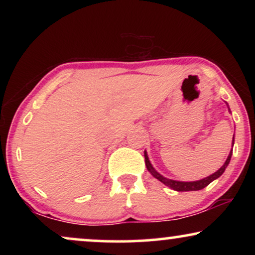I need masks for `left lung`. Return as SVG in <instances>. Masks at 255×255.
<instances>
[{
	"label": "left lung",
	"mask_w": 255,
	"mask_h": 255,
	"mask_svg": "<svg viewBox=\"0 0 255 255\" xmlns=\"http://www.w3.org/2000/svg\"><path fill=\"white\" fill-rule=\"evenodd\" d=\"M233 144H235V137H233V139H232V147H233ZM144 155H145V163H146V167H147V170L152 174L153 176L155 177V179H158L160 182H162L163 184H165V186L172 188V189L176 190V191H193V190L203 189V188L207 187L208 184H210L214 180L218 179V177L221 176L223 173H224L225 168L228 167V165L230 163V160H231L232 149H231V152H230V154L228 156V159H226V161L224 162V165H223L221 168L217 170V172L211 174L210 176L204 177V179L198 180V181H191V182H182V181L170 180V179H167V177H165V176H162L161 174H159L154 168H153L151 162H149L148 155H147V153H146V151L144 152Z\"/></svg>",
	"instance_id": "8db88e82"
}]
</instances>
